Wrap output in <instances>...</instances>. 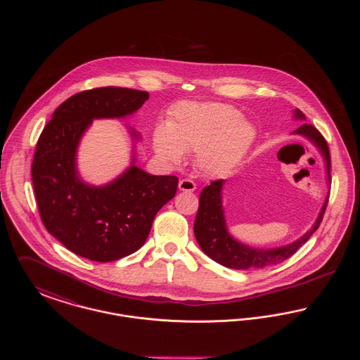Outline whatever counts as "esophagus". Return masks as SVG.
<instances>
[{
    "label": "esophagus",
    "mask_w": 360,
    "mask_h": 360,
    "mask_svg": "<svg viewBox=\"0 0 360 360\" xmlns=\"http://www.w3.org/2000/svg\"><path fill=\"white\" fill-rule=\"evenodd\" d=\"M178 188H179V190H182V191H194L195 190V184L191 179H181Z\"/></svg>",
    "instance_id": "34e87169"
}]
</instances>
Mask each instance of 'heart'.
Here are the masks:
<instances>
[{"mask_svg":"<svg viewBox=\"0 0 360 360\" xmlns=\"http://www.w3.org/2000/svg\"><path fill=\"white\" fill-rule=\"evenodd\" d=\"M255 127L240 117L238 108L223 103H182L172 110L167 127L155 132V150L169 162L182 151L197 153V166L207 175L231 172L255 139Z\"/></svg>","mask_w":360,"mask_h":360,"instance_id":"obj_1","label":"heart"}]
</instances>
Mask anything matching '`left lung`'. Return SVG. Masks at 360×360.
I'll return each mask as SVG.
<instances>
[{"instance_id": "left-lung-1", "label": "left lung", "mask_w": 360, "mask_h": 360, "mask_svg": "<svg viewBox=\"0 0 360 360\" xmlns=\"http://www.w3.org/2000/svg\"><path fill=\"white\" fill-rule=\"evenodd\" d=\"M294 116L295 119L305 120V115L300 109H295ZM294 134L308 137L309 140H311L320 148L321 154L324 155V159H326L328 178L330 181V154H329L328 143L324 136L320 134V131L313 125L305 122L300 128H297ZM221 188H223V179H217L210 182V185H207L201 191L200 206H198V212L194 221V235L201 250L207 257L228 269H235V270L262 269V267L282 263L283 260L294 255L300 250V247L305 244L309 238L313 235V232L320 226L326 213L328 198H329V197L326 198V204L323 206L320 216L313 225V228L308 231L301 239L281 248L257 250V248H251L248 245L241 244L228 233L225 226V219H224L223 206H221L223 205Z\"/></svg>"}]
</instances>
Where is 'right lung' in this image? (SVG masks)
<instances>
[{
  "instance_id": "1",
  "label": "right lung",
  "mask_w": 360,
  "mask_h": 360,
  "mask_svg": "<svg viewBox=\"0 0 360 360\" xmlns=\"http://www.w3.org/2000/svg\"><path fill=\"white\" fill-rule=\"evenodd\" d=\"M148 97L147 91L115 86L77 93L55 109L37 140L32 184L40 219L79 257L113 262L136 252L159 209L176 193L175 175H151L134 165L103 188L84 184L75 169L79 139L93 119L124 117Z\"/></svg>"
}]
</instances>
